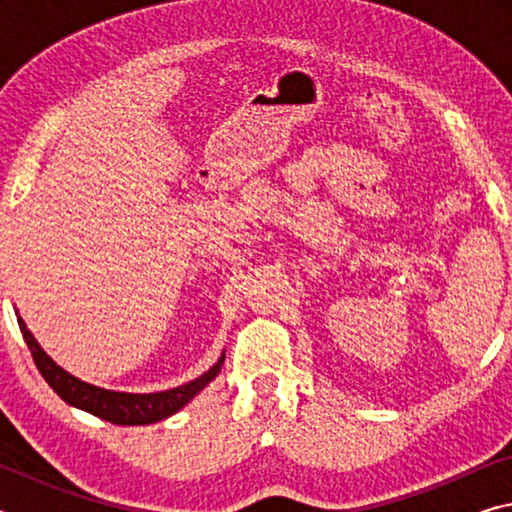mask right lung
I'll use <instances>...</instances> for the list:
<instances>
[{"label": "right lung", "instance_id": "add662e5", "mask_svg": "<svg viewBox=\"0 0 512 512\" xmlns=\"http://www.w3.org/2000/svg\"><path fill=\"white\" fill-rule=\"evenodd\" d=\"M17 325L27 341L31 357L36 361L40 375L45 377L47 384L63 397L67 404L76 406V409L88 411L97 415L101 420H108L112 424H153L160 422L169 415L178 413L185 404H189L194 397L210 384V381L219 375L221 366L225 361V352L219 357L214 366L203 372L201 377L178 388H169V391L160 393H121V391H108V388L92 386L88 381L69 375L58 363L49 357V354L40 348L36 336L29 332V327L17 314Z\"/></svg>", "mask_w": 512, "mask_h": 512}]
</instances>
